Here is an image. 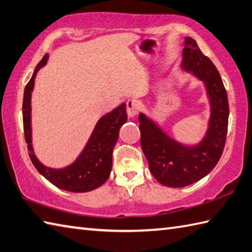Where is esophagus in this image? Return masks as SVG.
<instances>
[{"label":"esophagus","instance_id":"1","mask_svg":"<svg viewBox=\"0 0 252 252\" xmlns=\"http://www.w3.org/2000/svg\"><path fill=\"white\" fill-rule=\"evenodd\" d=\"M126 107H127V114L129 117L136 116L137 113L140 110V103H139L137 100L135 99H129L126 102Z\"/></svg>","mask_w":252,"mask_h":252}]
</instances>
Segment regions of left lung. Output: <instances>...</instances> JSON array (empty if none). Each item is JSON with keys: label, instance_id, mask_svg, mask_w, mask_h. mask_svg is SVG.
I'll list each match as a JSON object with an SVG mask.
<instances>
[{"label": "left lung", "instance_id": "left-lung-1", "mask_svg": "<svg viewBox=\"0 0 252 252\" xmlns=\"http://www.w3.org/2000/svg\"><path fill=\"white\" fill-rule=\"evenodd\" d=\"M182 55V68L205 83L209 97L211 114L203 141L187 147L169 138L143 113L139 114L141 148L150 171L159 183L169 188L189 186L215 168L225 145L230 113L219 71L192 37L184 40Z\"/></svg>", "mask_w": 252, "mask_h": 252}]
</instances>
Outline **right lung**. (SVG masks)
Wrapping results in <instances>:
<instances>
[{
  "label": "right lung",
  "instance_id": "right-lung-1",
  "mask_svg": "<svg viewBox=\"0 0 252 252\" xmlns=\"http://www.w3.org/2000/svg\"><path fill=\"white\" fill-rule=\"evenodd\" d=\"M48 55H45L33 72L27 84L22 103L25 139L29 156L36 170L57 188L70 192H89L99 188L108 180L112 169V152L119 139L120 128L127 121L126 104L122 103L110 113L102 116L97 123L91 138L79 158L70 166L54 169L44 166L33 152L31 139V93L34 87L37 71L46 64Z\"/></svg>",
  "mask_w": 252,
  "mask_h": 252
}]
</instances>
